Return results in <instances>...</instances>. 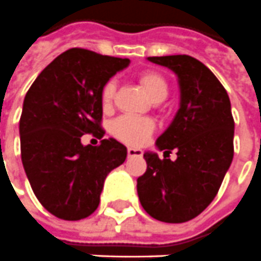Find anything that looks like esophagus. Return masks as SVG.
Here are the masks:
<instances>
[{
  "label": "esophagus",
  "instance_id": "obj_1",
  "mask_svg": "<svg viewBox=\"0 0 261 261\" xmlns=\"http://www.w3.org/2000/svg\"><path fill=\"white\" fill-rule=\"evenodd\" d=\"M143 151L136 147H127V157H142Z\"/></svg>",
  "mask_w": 261,
  "mask_h": 261
}]
</instances>
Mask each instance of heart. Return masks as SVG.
<instances>
[{
    "label": "heart",
    "mask_w": 261,
    "mask_h": 261,
    "mask_svg": "<svg viewBox=\"0 0 261 261\" xmlns=\"http://www.w3.org/2000/svg\"><path fill=\"white\" fill-rule=\"evenodd\" d=\"M140 84L145 88L147 97L153 102H162L169 94V84L163 75L156 71H145L140 74ZM116 84L111 80L102 88L101 99L104 107H110L115 95ZM154 129V123L147 118H136V116H119L111 125V130L116 138L129 145H143Z\"/></svg>",
    "instance_id": "1"
}]
</instances>
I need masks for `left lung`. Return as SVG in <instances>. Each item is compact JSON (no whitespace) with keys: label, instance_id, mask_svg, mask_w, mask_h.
Segmentation results:
<instances>
[{"label":"left lung","instance_id":"8db88e82","mask_svg":"<svg viewBox=\"0 0 261 261\" xmlns=\"http://www.w3.org/2000/svg\"><path fill=\"white\" fill-rule=\"evenodd\" d=\"M171 70L180 107L156 140L159 150L177 149L174 162L146 151L147 170L138 178L143 210L157 221L187 222L212 202L233 159L234 122L228 92L205 64L187 55L147 57Z\"/></svg>","mask_w":261,"mask_h":261}]
</instances>
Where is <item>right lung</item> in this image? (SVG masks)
I'll return each mask as SVG.
<instances>
[{"mask_svg": "<svg viewBox=\"0 0 261 261\" xmlns=\"http://www.w3.org/2000/svg\"><path fill=\"white\" fill-rule=\"evenodd\" d=\"M129 59L70 49L33 81L19 121L23 169L39 202L64 221H79L98 208L110 171L126 159L115 139L84 146L81 136L101 129V92Z\"/></svg>", "mask_w": 261, "mask_h": 261, "instance_id": "add662e5", "label": "right lung"}]
</instances>
